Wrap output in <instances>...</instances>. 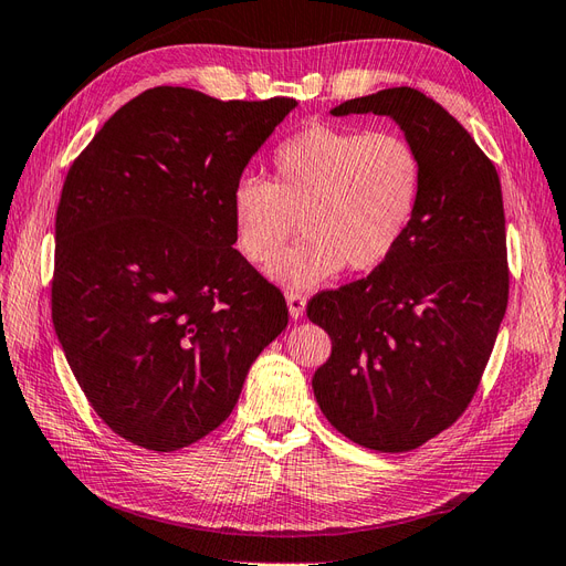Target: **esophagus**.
I'll list each match as a JSON object with an SVG mask.
<instances>
[{
    "label": "esophagus",
    "mask_w": 566,
    "mask_h": 566,
    "mask_svg": "<svg viewBox=\"0 0 566 566\" xmlns=\"http://www.w3.org/2000/svg\"><path fill=\"white\" fill-rule=\"evenodd\" d=\"M285 300H287V312L293 318H300L304 314V310H307V297H304L302 293H287Z\"/></svg>",
    "instance_id": "34e87169"
}]
</instances>
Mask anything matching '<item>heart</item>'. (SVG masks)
I'll return each instance as SVG.
<instances>
[{
	"label": "heart",
	"instance_id": "1",
	"mask_svg": "<svg viewBox=\"0 0 566 566\" xmlns=\"http://www.w3.org/2000/svg\"><path fill=\"white\" fill-rule=\"evenodd\" d=\"M423 159L409 137L314 124L273 151L271 182L240 178L231 192L238 250L264 266L301 221L305 240L269 273L287 287L369 273L400 248L417 217Z\"/></svg>",
	"mask_w": 566,
	"mask_h": 566
}]
</instances>
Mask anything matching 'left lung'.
I'll return each mask as SVG.
<instances>
[{"mask_svg": "<svg viewBox=\"0 0 566 566\" xmlns=\"http://www.w3.org/2000/svg\"><path fill=\"white\" fill-rule=\"evenodd\" d=\"M331 114L390 116L419 149L423 190L384 266L310 300V321L333 345L312 388L345 438L409 452L464 415L507 310L500 176L460 120L415 87L347 99Z\"/></svg>", "mask_w": 566, "mask_h": 566, "instance_id": "left-lung-1", "label": "left lung"}]
</instances>
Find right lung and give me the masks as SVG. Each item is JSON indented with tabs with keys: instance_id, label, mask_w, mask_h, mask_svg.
<instances>
[{
	"instance_id": "1",
	"label": "right lung",
	"mask_w": 566,
	"mask_h": 566,
	"mask_svg": "<svg viewBox=\"0 0 566 566\" xmlns=\"http://www.w3.org/2000/svg\"><path fill=\"white\" fill-rule=\"evenodd\" d=\"M297 106L151 87L71 164L52 321L87 402L133 446L174 452L231 415L285 297L233 245L231 192Z\"/></svg>"
}]
</instances>
